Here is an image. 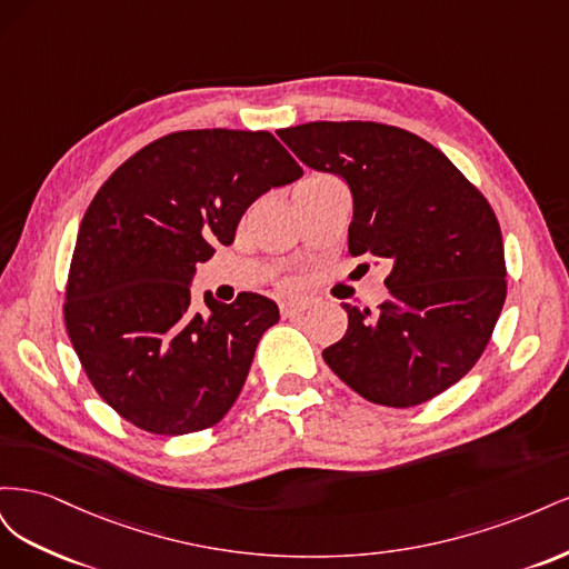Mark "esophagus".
<instances>
[{"label":"esophagus","mask_w":569,"mask_h":569,"mask_svg":"<svg viewBox=\"0 0 569 569\" xmlns=\"http://www.w3.org/2000/svg\"><path fill=\"white\" fill-rule=\"evenodd\" d=\"M308 306H311V301L301 299V297H295V299H284L280 303V311H282L284 318H295V316H301Z\"/></svg>","instance_id":"34e87169"}]
</instances>
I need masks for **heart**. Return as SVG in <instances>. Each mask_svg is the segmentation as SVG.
Listing matches in <instances>:
<instances>
[{
  "label": "heart",
  "mask_w": 569,
  "mask_h": 569,
  "mask_svg": "<svg viewBox=\"0 0 569 569\" xmlns=\"http://www.w3.org/2000/svg\"><path fill=\"white\" fill-rule=\"evenodd\" d=\"M322 178H330V176H313V178H308V180H303V182H311V180H322Z\"/></svg>",
  "instance_id": "obj_1"
}]
</instances>
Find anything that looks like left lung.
Wrapping results in <instances>:
<instances>
[{"label": "left lung", "mask_w": 569, "mask_h": 569, "mask_svg": "<svg viewBox=\"0 0 569 569\" xmlns=\"http://www.w3.org/2000/svg\"><path fill=\"white\" fill-rule=\"evenodd\" d=\"M297 159L347 180L351 256L389 266V299L341 303L347 335L325 363L363 399L410 408L472 370L506 301L503 237L487 199L408 130L316 120L278 130Z\"/></svg>", "instance_id": "left-lung-1"}]
</instances>
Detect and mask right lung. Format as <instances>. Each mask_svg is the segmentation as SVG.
<instances>
[{
	"label": "right lung",
	"mask_w": 569,
	"mask_h": 569,
	"mask_svg": "<svg viewBox=\"0 0 569 569\" xmlns=\"http://www.w3.org/2000/svg\"><path fill=\"white\" fill-rule=\"evenodd\" d=\"M303 176L266 130H182L130 157L80 222L66 330L120 418L178 437L216 425L239 396L280 308L242 291L192 306L197 266L230 247L249 206Z\"/></svg>",
	"instance_id": "1"
}]
</instances>
